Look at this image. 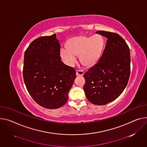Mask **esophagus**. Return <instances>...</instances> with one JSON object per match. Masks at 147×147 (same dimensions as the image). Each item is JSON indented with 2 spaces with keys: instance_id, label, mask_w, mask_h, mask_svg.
<instances>
[{
  "instance_id": "1",
  "label": "esophagus",
  "mask_w": 147,
  "mask_h": 147,
  "mask_svg": "<svg viewBox=\"0 0 147 147\" xmlns=\"http://www.w3.org/2000/svg\"><path fill=\"white\" fill-rule=\"evenodd\" d=\"M84 74V71L82 70H76V76H82Z\"/></svg>"
}]
</instances>
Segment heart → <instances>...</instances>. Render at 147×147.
I'll return each instance as SVG.
<instances>
[{
	"instance_id": "1",
	"label": "heart",
	"mask_w": 147,
	"mask_h": 147,
	"mask_svg": "<svg viewBox=\"0 0 147 147\" xmlns=\"http://www.w3.org/2000/svg\"><path fill=\"white\" fill-rule=\"evenodd\" d=\"M104 46V38L100 35L77 36L70 38L66 43L67 49H62L60 53L65 61L71 65L76 62V56L79 55L82 64L90 67L99 60Z\"/></svg>"
}]
</instances>
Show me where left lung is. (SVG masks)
<instances>
[{"mask_svg":"<svg viewBox=\"0 0 147 147\" xmlns=\"http://www.w3.org/2000/svg\"><path fill=\"white\" fill-rule=\"evenodd\" d=\"M105 37L107 43L98 62L84 74L85 94L95 105L108 104L121 95L130 74V52L119 34L105 31L96 32Z\"/></svg>","mask_w":147,"mask_h":147,"instance_id":"8db88e82","label":"left lung"}]
</instances>
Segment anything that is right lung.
Listing matches in <instances>:
<instances>
[{
    "label": "right lung",
    "mask_w": 147,
    "mask_h": 147,
    "mask_svg": "<svg viewBox=\"0 0 147 147\" xmlns=\"http://www.w3.org/2000/svg\"><path fill=\"white\" fill-rule=\"evenodd\" d=\"M56 34L33 40L24 56V82L32 98L48 109H59L68 100L76 70L61 61Z\"/></svg>",
    "instance_id": "1"
}]
</instances>
